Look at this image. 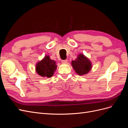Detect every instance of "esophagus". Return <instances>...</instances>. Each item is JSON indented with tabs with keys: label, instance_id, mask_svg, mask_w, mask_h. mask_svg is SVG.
<instances>
[{
	"label": "esophagus",
	"instance_id": "obj_1",
	"mask_svg": "<svg viewBox=\"0 0 128 128\" xmlns=\"http://www.w3.org/2000/svg\"><path fill=\"white\" fill-rule=\"evenodd\" d=\"M61 62L62 64H67L68 62V61L67 60H62Z\"/></svg>",
	"mask_w": 128,
	"mask_h": 128
}]
</instances>
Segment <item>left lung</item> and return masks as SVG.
I'll return each instance as SVG.
<instances>
[{
  "label": "left lung",
  "mask_w": 128,
  "mask_h": 128,
  "mask_svg": "<svg viewBox=\"0 0 128 128\" xmlns=\"http://www.w3.org/2000/svg\"><path fill=\"white\" fill-rule=\"evenodd\" d=\"M71 64L75 72L80 76L87 74L92 68L91 61L83 53L79 54L75 60H72Z\"/></svg>",
  "instance_id": "1"
}]
</instances>
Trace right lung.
<instances>
[{
  "instance_id": "right-lung-1",
  "label": "right lung",
  "mask_w": 128,
  "mask_h": 128,
  "mask_svg": "<svg viewBox=\"0 0 128 128\" xmlns=\"http://www.w3.org/2000/svg\"><path fill=\"white\" fill-rule=\"evenodd\" d=\"M57 65L54 60L50 59L49 56H45L42 60L36 64V72L42 77L50 78L56 70Z\"/></svg>"
}]
</instances>
